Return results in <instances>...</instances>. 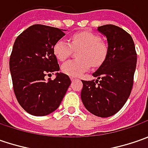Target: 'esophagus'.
<instances>
[{
	"label": "esophagus",
	"instance_id": "1",
	"mask_svg": "<svg viewBox=\"0 0 148 148\" xmlns=\"http://www.w3.org/2000/svg\"><path fill=\"white\" fill-rule=\"evenodd\" d=\"M71 82H74V81H76V80H77V78H75V77H71Z\"/></svg>",
	"mask_w": 148,
	"mask_h": 148
}]
</instances>
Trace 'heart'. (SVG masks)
<instances>
[{"label": "heart", "instance_id": "b5f03b06", "mask_svg": "<svg viewBox=\"0 0 148 148\" xmlns=\"http://www.w3.org/2000/svg\"><path fill=\"white\" fill-rule=\"evenodd\" d=\"M71 43L65 39H60L55 43L53 53L59 61L66 60L74 49L82 48L80 60H70L62 65V72L71 77L82 76L90 67V62L94 66L101 65L107 57L108 47L99 36L91 32L83 31L74 34L71 37Z\"/></svg>", "mask_w": 148, "mask_h": 148}]
</instances>
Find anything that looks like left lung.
<instances>
[{
    "label": "left lung",
    "instance_id": "8db88e82",
    "mask_svg": "<svg viewBox=\"0 0 148 148\" xmlns=\"http://www.w3.org/2000/svg\"><path fill=\"white\" fill-rule=\"evenodd\" d=\"M107 38L108 54L92 74L96 81H82L81 98L94 115L107 118L115 114L128 99L137 64V53L131 35L114 25L99 26Z\"/></svg>",
    "mask_w": 148,
    "mask_h": 148
}]
</instances>
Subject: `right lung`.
Here are the masks:
<instances>
[{"instance_id":"1","label":"right lung","mask_w":148,"mask_h":148,"mask_svg":"<svg viewBox=\"0 0 148 148\" xmlns=\"http://www.w3.org/2000/svg\"><path fill=\"white\" fill-rule=\"evenodd\" d=\"M66 29L34 25L22 32L14 41L10 58L13 89L19 104L34 116L53 113L63 99L71 80L58 72L53 53L55 43L65 35ZM55 73L54 80L45 77Z\"/></svg>"}]
</instances>
